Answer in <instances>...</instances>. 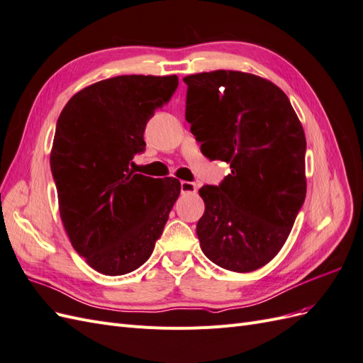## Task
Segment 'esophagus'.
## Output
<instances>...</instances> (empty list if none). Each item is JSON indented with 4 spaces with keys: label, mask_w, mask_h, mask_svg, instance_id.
<instances>
[{
    "label": "esophagus",
    "mask_w": 363,
    "mask_h": 363,
    "mask_svg": "<svg viewBox=\"0 0 363 363\" xmlns=\"http://www.w3.org/2000/svg\"><path fill=\"white\" fill-rule=\"evenodd\" d=\"M180 189H182V194H195L196 192V184L192 183V182H182L180 183Z\"/></svg>",
    "instance_id": "1"
}]
</instances>
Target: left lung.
I'll list each match as a JSON object with an SVG mask.
<instances>
[{
	"label": "left lung",
	"instance_id": "left-lung-1",
	"mask_svg": "<svg viewBox=\"0 0 363 363\" xmlns=\"http://www.w3.org/2000/svg\"><path fill=\"white\" fill-rule=\"evenodd\" d=\"M183 82L203 155L232 168L221 184L200 189V247L224 269H259L286 242L306 199L303 125L286 94L259 75L218 69Z\"/></svg>",
	"mask_w": 363,
	"mask_h": 363
}]
</instances>
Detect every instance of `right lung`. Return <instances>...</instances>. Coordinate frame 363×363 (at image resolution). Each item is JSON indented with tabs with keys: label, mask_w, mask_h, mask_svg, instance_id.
<instances>
[{
	"label": "right lung",
	"mask_w": 363,
	"mask_h": 363,
	"mask_svg": "<svg viewBox=\"0 0 363 363\" xmlns=\"http://www.w3.org/2000/svg\"><path fill=\"white\" fill-rule=\"evenodd\" d=\"M177 75H119L77 92L57 119L50 164L60 218L74 250L106 276L148 260L180 182L130 169L144 131L177 89Z\"/></svg>",
	"instance_id": "obj_1"
}]
</instances>
